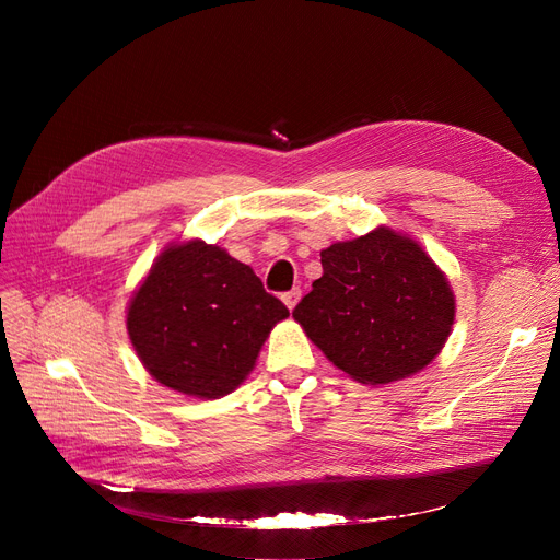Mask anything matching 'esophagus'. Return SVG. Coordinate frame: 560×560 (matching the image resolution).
<instances>
[{
	"label": "esophagus",
	"instance_id": "esophagus-1",
	"mask_svg": "<svg viewBox=\"0 0 560 560\" xmlns=\"http://www.w3.org/2000/svg\"><path fill=\"white\" fill-rule=\"evenodd\" d=\"M300 298H302V290H300V288H292V290H288V292H283V295H281L283 304H285L290 311L295 308V304L300 302Z\"/></svg>",
	"mask_w": 560,
	"mask_h": 560
}]
</instances>
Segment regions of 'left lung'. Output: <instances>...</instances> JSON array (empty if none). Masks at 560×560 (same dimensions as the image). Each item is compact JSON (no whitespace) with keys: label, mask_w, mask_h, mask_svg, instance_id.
<instances>
[{"label":"left lung","mask_w":560,"mask_h":560,"mask_svg":"<svg viewBox=\"0 0 560 560\" xmlns=\"http://www.w3.org/2000/svg\"><path fill=\"white\" fill-rule=\"evenodd\" d=\"M322 256V277L292 311L325 357L361 384L429 365L454 325V295L427 252L381 226Z\"/></svg>","instance_id":"left-lung-1"}]
</instances>
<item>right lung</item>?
<instances>
[{
	"label": "right lung",
	"mask_w": 560,
	"mask_h": 560,
	"mask_svg": "<svg viewBox=\"0 0 560 560\" xmlns=\"http://www.w3.org/2000/svg\"><path fill=\"white\" fill-rule=\"evenodd\" d=\"M283 317L288 308L265 292L249 265L190 241L159 256L131 300L127 329L142 365L163 386L215 399L249 374Z\"/></svg>",
	"instance_id": "right-lung-1"
}]
</instances>
